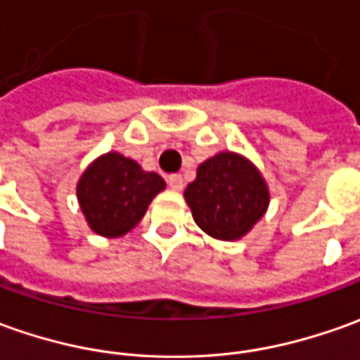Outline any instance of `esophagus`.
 Masks as SVG:
<instances>
[{
  "instance_id": "esophagus-1",
  "label": "esophagus",
  "mask_w": 360,
  "mask_h": 360,
  "mask_svg": "<svg viewBox=\"0 0 360 360\" xmlns=\"http://www.w3.org/2000/svg\"><path fill=\"white\" fill-rule=\"evenodd\" d=\"M167 183H169V187L173 191H183V187H185V179L181 175H169Z\"/></svg>"
}]
</instances>
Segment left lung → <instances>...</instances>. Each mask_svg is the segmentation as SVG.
<instances>
[{
	"instance_id": "left-lung-1",
	"label": "left lung",
	"mask_w": 360,
	"mask_h": 360,
	"mask_svg": "<svg viewBox=\"0 0 360 360\" xmlns=\"http://www.w3.org/2000/svg\"><path fill=\"white\" fill-rule=\"evenodd\" d=\"M183 197L200 231L224 242L246 236L270 205L262 171L236 151H219L202 161Z\"/></svg>"
}]
</instances>
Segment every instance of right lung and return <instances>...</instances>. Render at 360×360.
I'll use <instances>...</instances> for the list:
<instances>
[{
	"label": "right lung",
	"instance_id": "right-lung-1",
	"mask_svg": "<svg viewBox=\"0 0 360 360\" xmlns=\"http://www.w3.org/2000/svg\"><path fill=\"white\" fill-rule=\"evenodd\" d=\"M163 189L165 181L158 173L143 171L138 161L118 151H108L82 171L77 199L90 231L120 238L138 226L149 202Z\"/></svg>",
	"mask_w": 360,
	"mask_h": 360
}]
</instances>
